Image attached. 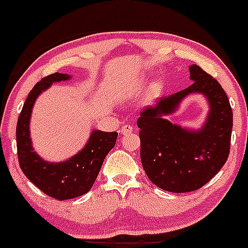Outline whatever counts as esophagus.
Segmentation results:
<instances>
[{"instance_id":"obj_1","label":"esophagus","mask_w":248,"mask_h":248,"mask_svg":"<svg viewBox=\"0 0 248 248\" xmlns=\"http://www.w3.org/2000/svg\"><path fill=\"white\" fill-rule=\"evenodd\" d=\"M132 130H134V126H132V125L125 124L124 126L121 129V134L125 136V135H129L130 132H132Z\"/></svg>"}]
</instances>
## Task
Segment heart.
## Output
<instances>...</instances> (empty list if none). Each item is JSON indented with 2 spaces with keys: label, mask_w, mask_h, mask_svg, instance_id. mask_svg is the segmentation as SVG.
Segmentation results:
<instances>
[{
  "label": "heart",
  "mask_w": 248,
  "mask_h": 248,
  "mask_svg": "<svg viewBox=\"0 0 248 248\" xmlns=\"http://www.w3.org/2000/svg\"><path fill=\"white\" fill-rule=\"evenodd\" d=\"M161 83H160V82H156V83H155V89H156V91H159V89L160 88H161Z\"/></svg>",
  "instance_id": "heart-1"
}]
</instances>
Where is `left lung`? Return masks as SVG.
<instances>
[{
	"instance_id": "left-lung-1",
	"label": "left lung",
	"mask_w": 248,
	"mask_h": 248,
	"mask_svg": "<svg viewBox=\"0 0 248 248\" xmlns=\"http://www.w3.org/2000/svg\"><path fill=\"white\" fill-rule=\"evenodd\" d=\"M192 85L145 107L137 121L142 166L153 184L170 192H190L205 185L228 159L233 112L221 85L197 64L188 67ZM202 93L209 112L200 129L165 119L186 96Z\"/></svg>"
}]
</instances>
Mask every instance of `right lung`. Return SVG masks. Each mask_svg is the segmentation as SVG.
I'll return each instance as SVG.
<instances>
[{"label":"right lung","mask_w":248,"mask_h":248,"mask_svg":"<svg viewBox=\"0 0 248 248\" xmlns=\"http://www.w3.org/2000/svg\"><path fill=\"white\" fill-rule=\"evenodd\" d=\"M70 78L69 74L55 73L38 82L30 92L16 125L17 157L22 172L39 190L58 201L80 197L91 190L118 136L116 131L93 130L78 154L60 162L46 161L34 152L30 136V121L35 100L52 83Z\"/></svg>","instance_id":"obj_1"}]
</instances>
